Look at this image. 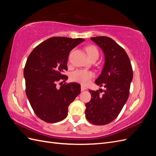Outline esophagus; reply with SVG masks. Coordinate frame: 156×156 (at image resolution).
Here are the masks:
<instances>
[{"label": "esophagus", "instance_id": "obj_1", "mask_svg": "<svg viewBox=\"0 0 156 156\" xmlns=\"http://www.w3.org/2000/svg\"><path fill=\"white\" fill-rule=\"evenodd\" d=\"M81 91H84V90H87V87L83 86V85H81Z\"/></svg>", "mask_w": 156, "mask_h": 156}]
</instances>
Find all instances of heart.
Listing matches in <instances>:
<instances>
[{
	"mask_svg": "<svg viewBox=\"0 0 156 156\" xmlns=\"http://www.w3.org/2000/svg\"><path fill=\"white\" fill-rule=\"evenodd\" d=\"M86 51L89 58L93 56H99V52L98 49L94 45H89L86 48ZM94 76V73L91 71L85 69H77L71 74V79L72 81L80 83L83 84H87L90 79Z\"/></svg>",
	"mask_w": 156,
	"mask_h": 156,
	"instance_id": "1",
	"label": "heart"
}]
</instances>
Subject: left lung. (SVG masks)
Instances as JSON below:
<instances>
[{
	"label": "left lung",
	"mask_w": 156,
	"mask_h": 156,
	"mask_svg": "<svg viewBox=\"0 0 156 156\" xmlns=\"http://www.w3.org/2000/svg\"><path fill=\"white\" fill-rule=\"evenodd\" d=\"M105 55V64L95 83L103 86V95L100 91L90 90L92 98L86 103L87 119L94 125H105L119 116L128 98L133 69L125 50L107 36L91 37Z\"/></svg>",
	"instance_id": "left-lung-1"
}]
</instances>
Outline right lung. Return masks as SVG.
I'll return each mask as SVG.
<instances>
[{
  "label": "right lung",
  "mask_w": 156,
  "mask_h": 156,
  "mask_svg": "<svg viewBox=\"0 0 156 156\" xmlns=\"http://www.w3.org/2000/svg\"><path fill=\"white\" fill-rule=\"evenodd\" d=\"M82 38L53 37L33 49L24 68L26 94L36 116L48 123H55L68 116V106L81 92L78 83L64 84L59 88L56 83L66 81L68 56Z\"/></svg>",
  "instance_id": "right-lung-1"
}]
</instances>
